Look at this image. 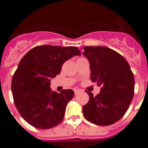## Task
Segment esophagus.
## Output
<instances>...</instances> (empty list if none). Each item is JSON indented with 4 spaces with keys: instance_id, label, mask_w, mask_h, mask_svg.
<instances>
[{
    "instance_id": "34e87169",
    "label": "esophagus",
    "mask_w": 148,
    "mask_h": 148,
    "mask_svg": "<svg viewBox=\"0 0 148 148\" xmlns=\"http://www.w3.org/2000/svg\"><path fill=\"white\" fill-rule=\"evenodd\" d=\"M74 94H75V95H78V94L79 93V92H82L81 89H74Z\"/></svg>"
}]
</instances>
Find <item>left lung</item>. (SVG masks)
<instances>
[{
	"mask_svg": "<svg viewBox=\"0 0 148 148\" xmlns=\"http://www.w3.org/2000/svg\"><path fill=\"white\" fill-rule=\"evenodd\" d=\"M83 54L90 64L91 80L102 86L94 96L86 91L89 100L83 106L86 120L108 126L120 120L127 111L134 96L135 78L126 59L105 46H84Z\"/></svg>",
	"mask_w": 148,
	"mask_h": 148,
	"instance_id": "obj_1",
	"label": "left lung"
}]
</instances>
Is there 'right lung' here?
Masks as SVG:
<instances>
[{
  "instance_id": "1",
  "label": "right lung",
  "mask_w": 148,
  "mask_h": 148,
  "mask_svg": "<svg viewBox=\"0 0 148 148\" xmlns=\"http://www.w3.org/2000/svg\"><path fill=\"white\" fill-rule=\"evenodd\" d=\"M76 55L81 53L75 46H38L19 62L11 82L13 100L21 117L34 127L50 129L63 120L74 92H53L50 81L61 72L66 61Z\"/></svg>"
}]
</instances>
